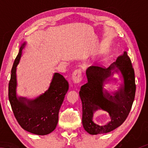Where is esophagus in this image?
<instances>
[{
  "instance_id": "34e87169",
  "label": "esophagus",
  "mask_w": 148,
  "mask_h": 148,
  "mask_svg": "<svg viewBox=\"0 0 148 148\" xmlns=\"http://www.w3.org/2000/svg\"><path fill=\"white\" fill-rule=\"evenodd\" d=\"M72 79L75 83H80L81 80H82V72H81V71L79 70V69L75 71L72 73Z\"/></svg>"
}]
</instances>
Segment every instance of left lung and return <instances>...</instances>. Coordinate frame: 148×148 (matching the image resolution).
Wrapping results in <instances>:
<instances>
[{"mask_svg":"<svg viewBox=\"0 0 148 148\" xmlns=\"http://www.w3.org/2000/svg\"><path fill=\"white\" fill-rule=\"evenodd\" d=\"M118 67L124 79V88L113 92V96L103 89V81L110 76L112 69ZM117 71V70H116ZM88 82L81 87L79 96L82 102L83 127L92 135L108 133L120 126L126 120L136 95L134 69L126 51L118 57L108 68L91 66L86 71ZM102 108L109 112L112 121L105 126H99L92 121V111Z\"/></svg>","mask_w":148,"mask_h":148,"instance_id":"8db88e82","label":"left lung"}]
</instances>
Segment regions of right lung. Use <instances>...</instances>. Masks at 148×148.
Listing matches in <instances>:
<instances>
[{
  "label": "right lung",
  "instance_id": "obj_1",
  "mask_svg": "<svg viewBox=\"0 0 148 148\" xmlns=\"http://www.w3.org/2000/svg\"><path fill=\"white\" fill-rule=\"evenodd\" d=\"M23 44L19 50L11 69L9 83L8 97L14 117L22 128L29 132L44 136L55 129L58 121V112L65 94L69 90V83L61 74L55 73L49 90L35 100L25 101L16 96V67L21 57Z\"/></svg>",
  "mask_w": 148,
  "mask_h": 148
}]
</instances>
